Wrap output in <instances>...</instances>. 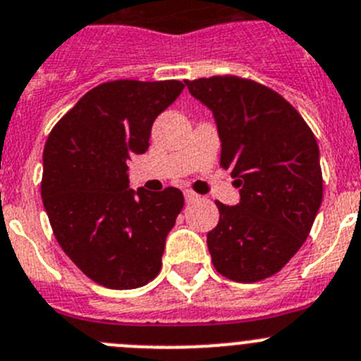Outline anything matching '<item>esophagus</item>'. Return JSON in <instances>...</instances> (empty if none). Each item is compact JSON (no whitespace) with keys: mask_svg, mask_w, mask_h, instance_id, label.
Segmentation results:
<instances>
[{"mask_svg":"<svg viewBox=\"0 0 361 361\" xmlns=\"http://www.w3.org/2000/svg\"><path fill=\"white\" fill-rule=\"evenodd\" d=\"M183 194H185V201H187V203H194L196 200H200V194H196L194 190H188V188L183 192Z\"/></svg>","mask_w":361,"mask_h":361,"instance_id":"obj_1","label":"esophagus"}]
</instances>
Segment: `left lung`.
<instances>
[{
  "mask_svg": "<svg viewBox=\"0 0 361 361\" xmlns=\"http://www.w3.org/2000/svg\"><path fill=\"white\" fill-rule=\"evenodd\" d=\"M214 114L221 165L240 203L215 201L219 224L207 235L219 274L252 283L285 267L308 237L322 203L315 135L276 90L238 76L185 82Z\"/></svg>",
  "mask_w": 361,
  "mask_h": 361,
  "instance_id": "1",
  "label": "left lung"
}]
</instances>
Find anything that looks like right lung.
<instances>
[{"label": "right lung", "mask_w": 361, "mask_h": 361, "mask_svg": "<svg viewBox=\"0 0 361 361\" xmlns=\"http://www.w3.org/2000/svg\"><path fill=\"white\" fill-rule=\"evenodd\" d=\"M183 87L178 80L101 83L46 140L40 194L53 233L74 265L106 288L144 287L160 272L183 194L130 188L128 160L146 153L154 119Z\"/></svg>", "instance_id": "add662e5"}]
</instances>
